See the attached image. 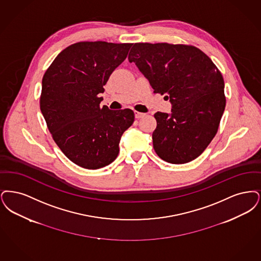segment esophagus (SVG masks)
Returning <instances> with one entry per match:
<instances>
[{
	"label": "esophagus",
	"instance_id": "1",
	"mask_svg": "<svg viewBox=\"0 0 261 261\" xmlns=\"http://www.w3.org/2000/svg\"><path fill=\"white\" fill-rule=\"evenodd\" d=\"M135 115H136V119H140V118H142V117L145 116V114L141 113V112H137V111L135 112Z\"/></svg>",
	"mask_w": 261,
	"mask_h": 261
}]
</instances>
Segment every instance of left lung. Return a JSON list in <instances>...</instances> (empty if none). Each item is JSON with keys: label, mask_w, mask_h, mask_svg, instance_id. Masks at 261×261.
Listing matches in <instances>:
<instances>
[{"label": "left lung", "mask_w": 261, "mask_h": 261, "mask_svg": "<svg viewBox=\"0 0 261 261\" xmlns=\"http://www.w3.org/2000/svg\"><path fill=\"white\" fill-rule=\"evenodd\" d=\"M128 61L147 78L154 93L171 102V114L154 115L153 147L170 164L199 157L216 136L225 109L224 80L212 59L191 45L136 43Z\"/></svg>", "instance_id": "1"}]
</instances>
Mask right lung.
<instances>
[{"label":"right lung","mask_w":261,"mask_h":261,"mask_svg":"<svg viewBox=\"0 0 261 261\" xmlns=\"http://www.w3.org/2000/svg\"><path fill=\"white\" fill-rule=\"evenodd\" d=\"M132 45L79 42L64 48L44 74L40 108L46 126L63 154L84 169L111 164L135 121L130 109L100 107L98 95Z\"/></svg>","instance_id":"1"}]
</instances>
